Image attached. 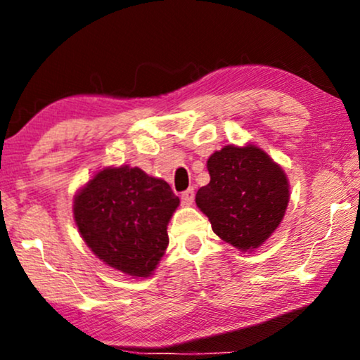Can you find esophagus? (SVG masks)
I'll return each instance as SVG.
<instances>
[{
    "label": "esophagus",
    "mask_w": 360,
    "mask_h": 360,
    "mask_svg": "<svg viewBox=\"0 0 360 360\" xmlns=\"http://www.w3.org/2000/svg\"><path fill=\"white\" fill-rule=\"evenodd\" d=\"M194 195H195L194 189H193V188H189L188 191H184V193L181 194V200H183V204L189 205V204H193V202H194Z\"/></svg>",
    "instance_id": "34e87169"
}]
</instances>
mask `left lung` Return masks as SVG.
Wrapping results in <instances>:
<instances>
[{
	"label": "left lung",
	"instance_id": "left-lung-1",
	"mask_svg": "<svg viewBox=\"0 0 360 360\" xmlns=\"http://www.w3.org/2000/svg\"><path fill=\"white\" fill-rule=\"evenodd\" d=\"M210 183L195 194L212 230L247 252L275 232L288 205V179L260 148L225 146L207 161Z\"/></svg>",
	"mask_w": 360,
	"mask_h": 360
}]
</instances>
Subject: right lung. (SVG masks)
I'll return each instance as SVG.
<instances>
[{"mask_svg": "<svg viewBox=\"0 0 360 360\" xmlns=\"http://www.w3.org/2000/svg\"><path fill=\"white\" fill-rule=\"evenodd\" d=\"M179 198L140 167L100 171L77 194L74 217L100 260L131 276H150L169 243L167 222Z\"/></svg>", "mask_w": 360, "mask_h": 360, "instance_id": "obj_1", "label": "right lung"}]
</instances>
